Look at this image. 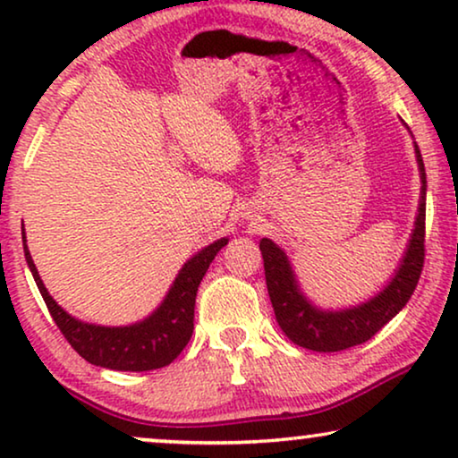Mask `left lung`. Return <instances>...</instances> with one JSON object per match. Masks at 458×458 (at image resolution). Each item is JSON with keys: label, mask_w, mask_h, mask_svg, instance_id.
Listing matches in <instances>:
<instances>
[{"label": "left lung", "mask_w": 458, "mask_h": 458, "mask_svg": "<svg viewBox=\"0 0 458 458\" xmlns=\"http://www.w3.org/2000/svg\"><path fill=\"white\" fill-rule=\"evenodd\" d=\"M415 154L419 173H421V199H419L415 229H412L409 248H406L396 275L377 296L367 302L344 310L317 309L300 292L296 275H293L284 250L267 237L260 240L267 290L271 296L275 318L293 344L315 350V352H340V350L359 346V344L371 340L411 300L419 277H421L425 260V190H428L423 158L417 143Z\"/></svg>", "instance_id": "left-lung-1"}]
</instances>
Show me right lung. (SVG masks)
<instances>
[{
    "instance_id": "obj_1",
    "label": "right lung",
    "mask_w": 458,
    "mask_h": 458,
    "mask_svg": "<svg viewBox=\"0 0 458 458\" xmlns=\"http://www.w3.org/2000/svg\"><path fill=\"white\" fill-rule=\"evenodd\" d=\"M227 237H221L210 246L191 256L174 277L166 298L148 318L127 327H102V325L83 323L58 306L49 296L46 285L37 273V267L27 248L22 225L24 259L33 273L49 315L58 325L68 344L96 367L114 369V371H152L162 369L177 359L193 334V309L199 281L208 271L218 250L227 246Z\"/></svg>"
}]
</instances>
